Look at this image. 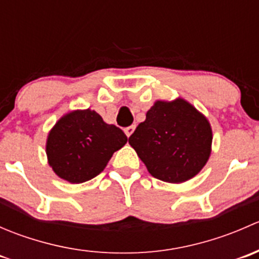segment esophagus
<instances>
[{
  "label": "esophagus",
  "instance_id": "1",
  "mask_svg": "<svg viewBox=\"0 0 259 259\" xmlns=\"http://www.w3.org/2000/svg\"><path fill=\"white\" fill-rule=\"evenodd\" d=\"M134 130H135V125H130V126L125 127V129H124V132H125V134H126V137L129 138L130 135H132L133 133H134Z\"/></svg>",
  "mask_w": 259,
  "mask_h": 259
}]
</instances>
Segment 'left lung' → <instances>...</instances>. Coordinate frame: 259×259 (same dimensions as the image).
Wrapping results in <instances>:
<instances>
[{"instance_id": "obj_1", "label": "left lung", "mask_w": 259, "mask_h": 259, "mask_svg": "<svg viewBox=\"0 0 259 259\" xmlns=\"http://www.w3.org/2000/svg\"><path fill=\"white\" fill-rule=\"evenodd\" d=\"M207 117L184 99L158 100L130 135L129 144L154 178L183 183L197 176L211 150Z\"/></svg>"}]
</instances>
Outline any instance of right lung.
<instances>
[{"instance_id": "add662e5", "label": "right lung", "mask_w": 259, "mask_h": 259, "mask_svg": "<svg viewBox=\"0 0 259 259\" xmlns=\"http://www.w3.org/2000/svg\"><path fill=\"white\" fill-rule=\"evenodd\" d=\"M126 142L124 132L106 124L96 111L75 110L64 115L49 133L46 154L60 178L77 184L99 176Z\"/></svg>"}]
</instances>
